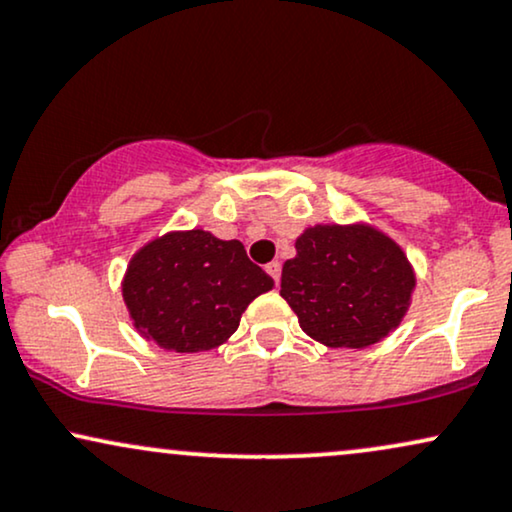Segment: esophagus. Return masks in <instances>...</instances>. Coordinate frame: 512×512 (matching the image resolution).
Returning a JSON list of instances; mask_svg holds the SVG:
<instances>
[{"instance_id":"obj_1","label":"esophagus","mask_w":512,"mask_h":512,"mask_svg":"<svg viewBox=\"0 0 512 512\" xmlns=\"http://www.w3.org/2000/svg\"><path fill=\"white\" fill-rule=\"evenodd\" d=\"M266 273H268L270 277H273L275 285H277V282H280V275H282V266H280V261L268 263V266H266Z\"/></svg>"}]
</instances>
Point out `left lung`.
I'll return each instance as SVG.
<instances>
[{
  "label": "left lung",
  "instance_id": "obj_1",
  "mask_svg": "<svg viewBox=\"0 0 512 512\" xmlns=\"http://www.w3.org/2000/svg\"><path fill=\"white\" fill-rule=\"evenodd\" d=\"M282 299L315 342L365 349L399 327L415 275L401 246L370 225H315L282 266Z\"/></svg>",
  "mask_w": 512,
  "mask_h": 512
}]
</instances>
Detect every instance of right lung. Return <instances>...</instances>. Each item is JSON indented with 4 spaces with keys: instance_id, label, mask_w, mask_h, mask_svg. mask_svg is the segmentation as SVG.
Wrapping results in <instances>:
<instances>
[{
    "instance_id": "obj_1",
    "label": "right lung",
    "mask_w": 512,
    "mask_h": 512,
    "mask_svg": "<svg viewBox=\"0 0 512 512\" xmlns=\"http://www.w3.org/2000/svg\"><path fill=\"white\" fill-rule=\"evenodd\" d=\"M244 244L211 232H168L132 256L123 299L132 323L168 351L216 349L239 327L246 306L273 289Z\"/></svg>"
}]
</instances>
